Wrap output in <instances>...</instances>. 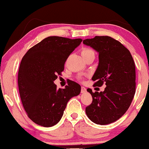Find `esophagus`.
<instances>
[{
	"instance_id": "obj_1",
	"label": "esophagus",
	"mask_w": 149,
	"mask_h": 149,
	"mask_svg": "<svg viewBox=\"0 0 149 149\" xmlns=\"http://www.w3.org/2000/svg\"><path fill=\"white\" fill-rule=\"evenodd\" d=\"M87 92V89H86L85 87H81V93H85Z\"/></svg>"
}]
</instances>
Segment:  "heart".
Here are the masks:
<instances>
[{
    "label": "heart",
    "instance_id": "heart-1",
    "mask_svg": "<svg viewBox=\"0 0 149 149\" xmlns=\"http://www.w3.org/2000/svg\"><path fill=\"white\" fill-rule=\"evenodd\" d=\"M92 52H93V51H92L91 49H88V48H85V49H83V51H82V55L92 53Z\"/></svg>",
    "mask_w": 149,
    "mask_h": 149
}]
</instances>
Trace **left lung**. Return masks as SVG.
<instances>
[{"mask_svg": "<svg viewBox=\"0 0 149 149\" xmlns=\"http://www.w3.org/2000/svg\"><path fill=\"white\" fill-rule=\"evenodd\" d=\"M83 43L99 54V64L92 80L94 86L106 87L93 93L92 103L85 109L88 118L97 124L106 125L120 118L132 103L136 89L135 64L130 51L109 36H95Z\"/></svg>", "mask_w": 149, "mask_h": 149, "instance_id": "1", "label": "left lung"}]
</instances>
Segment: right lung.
Here are the masks:
<instances>
[{
    "label": "right lung",
    "instance_id": "1",
    "mask_svg": "<svg viewBox=\"0 0 149 149\" xmlns=\"http://www.w3.org/2000/svg\"><path fill=\"white\" fill-rule=\"evenodd\" d=\"M81 42V39L49 36L23 57L18 72L19 94L28 117L36 124L54 126L63 116L68 101L81 93V86L76 82L70 81L64 89H58L54 81Z\"/></svg>",
    "mask_w": 149,
    "mask_h": 149
}]
</instances>
